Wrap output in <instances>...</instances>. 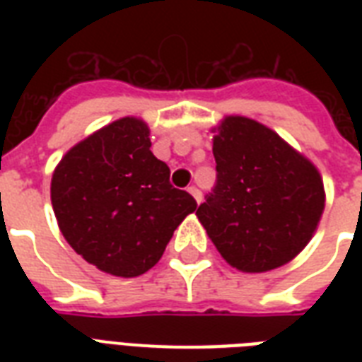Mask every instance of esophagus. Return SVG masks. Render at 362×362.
Returning <instances> with one entry per match:
<instances>
[{"mask_svg": "<svg viewBox=\"0 0 362 362\" xmlns=\"http://www.w3.org/2000/svg\"><path fill=\"white\" fill-rule=\"evenodd\" d=\"M187 192L192 193L193 199H195V201H197V203H201V199H203V193L199 192L197 187H195V186H189V187H187Z\"/></svg>", "mask_w": 362, "mask_h": 362, "instance_id": "34e87169", "label": "esophagus"}]
</instances>
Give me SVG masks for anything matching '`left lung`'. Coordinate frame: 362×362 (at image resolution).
<instances>
[{
    "label": "left lung",
    "mask_w": 362,
    "mask_h": 362,
    "mask_svg": "<svg viewBox=\"0 0 362 362\" xmlns=\"http://www.w3.org/2000/svg\"><path fill=\"white\" fill-rule=\"evenodd\" d=\"M212 152L216 186L197 218L221 257L242 272H267L303 252L325 209L314 165L242 116L221 122Z\"/></svg>",
    "instance_id": "1"
}]
</instances>
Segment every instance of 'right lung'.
Returning <instances> with one entry per match:
<instances>
[{
  "instance_id": "right-lung-1",
  "label": "right lung",
  "mask_w": 362,
  "mask_h": 362,
  "mask_svg": "<svg viewBox=\"0 0 362 362\" xmlns=\"http://www.w3.org/2000/svg\"><path fill=\"white\" fill-rule=\"evenodd\" d=\"M148 125L122 118L65 153L50 197L62 235L88 263L109 274H144L163 255L197 201L169 182L150 150Z\"/></svg>"
}]
</instances>
